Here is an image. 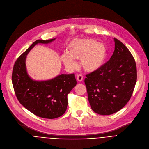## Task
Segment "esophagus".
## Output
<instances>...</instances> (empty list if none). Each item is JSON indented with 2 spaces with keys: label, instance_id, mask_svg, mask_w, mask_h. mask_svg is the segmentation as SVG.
<instances>
[{
  "label": "esophagus",
  "instance_id": "esophagus-1",
  "mask_svg": "<svg viewBox=\"0 0 149 149\" xmlns=\"http://www.w3.org/2000/svg\"><path fill=\"white\" fill-rule=\"evenodd\" d=\"M77 80L79 81H81L82 80H83L84 77H83V76H82V75L79 74L77 75Z\"/></svg>",
  "mask_w": 149,
  "mask_h": 149
}]
</instances>
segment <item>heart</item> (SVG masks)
Masks as SVG:
<instances>
[{"label": "heart", "mask_w": 149, "mask_h": 149, "mask_svg": "<svg viewBox=\"0 0 149 149\" xmlns=\"http://www.w3.org/2000/svg\"><path fill=\"white\" fill-rule=\"evenodd\" d=\"M107 49L102 43L95 40H74L68 47V54H63L61 58L63 63L69 68L74 69L75 60H81V66L88 72H93L100 69L106 58Z\"/></svg>", "instance_id": "obj_1"}]
</instances>
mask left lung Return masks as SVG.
<instances>
[{"instance_id":"1","label":"left lung","mask_w":149,"mask_h":149,"mask_svg":"<svg viewBox=\"0 0 149 149\" xmlns=\"http://www.w3.org/2000/svg\"><path fill=\"white\" fill-rule=\"evenodd\" d=\"M112 56L97 70L86 74L85 84L91 108L109 115L119 111L133 94L137 80L135 60L124 44L114 38Z\"/></svg>"}]
</instances>
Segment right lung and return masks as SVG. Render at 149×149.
I'll use <instances>...</instances> for the list:
<instances>
[{
  "label": "right lung",
  "instance_id": "right-lung-1",
  "mask_svg": "<svg viewBox=\"0 0 149 149\" xmlns=\"http://www.w3.org/2000/svg\"><path fill=\"white\" fill-rule=\"evenodd\" d=\"M55 38L37 40L16 61L12 84L19 102L31 112L44 118L53 119L63 115L68 107V95L76 85L75 74H61L52 79L37 81L27 72V54L38 43H49Z\"/></svg>",
  "mask_w": 149,
  "mask_h": 149
}]
</instances>
